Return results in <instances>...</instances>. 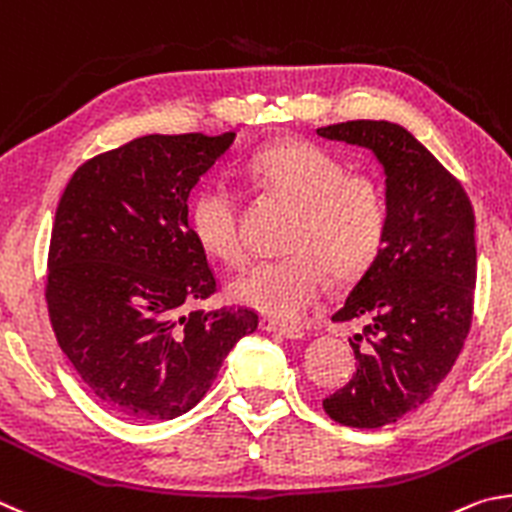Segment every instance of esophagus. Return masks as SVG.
<instances>
[{"label": "esophagus", "mask_w": 512, "mask_h": 512, "mask_svg": "<svg viewBox=\"0 0 512 512\" xmlns=\"http://www.w3.org/2000/svg\"><path fill=\"white\" fill-rule=\"evenodd\" d=\"M261 328L267 330V333H276V335H283V337H288V339L303 337V330L299 326L281 324V321H276V319H261Z\"/></svg>", "instance_id": "obj_1"}]
</instances>
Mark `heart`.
Instances as JSON below:
<instances>
[{
  "label": "heart",
  "mask_w": 512,
  "mask_h": 512,
  "mask_svg": "<svg viewBox=\"0 0 512 512\" xmlns=\"http://www.w3.org/2000/svg\"><path fill=\"white\" fill-rule=\"evenodd\" d=\"M256 191L294 204L281 258L249 263L229 281V297L274 319H299L337 281L362 276L380 256L389 231L382 184L346 164L319 143L283 139L267 143L240 164ZM191 231L206 256L224 265L242 258L238 193L224 179L204 182L188 211Z\"/></svg>",
  "instance_id": "heart-1"
}]
</instances>
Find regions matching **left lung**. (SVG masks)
Wrapping results in <instances>:
<instances>
[{
	"instance_id": "8db88e82",
	"label": "left lung",
	"mask_w": 512,
	"mask_h": 512,
	"mask_svg": "<svg viewBox=\"0 0 512 512\" xmlns=\"http://www.w3.org/2000/svg\"><path fill=\"white\" fill-rule=\"evenodd\" d=\"M317 134L371 148L387 173V240L333 315L364 321L348 339L357 371L324 400L335 423L375 429L423 405L461 355L477 283L474 209L459 179L402 125L346 121Z\"/></svg>"
}]
</instances>
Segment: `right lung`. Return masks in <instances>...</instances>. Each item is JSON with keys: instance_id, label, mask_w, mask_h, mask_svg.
I'll return each mask as SVG.
<instances>
[{"instance_id": "1", "label": "right lung", "mask_w": 512, "mask_h": 512, "mask_svg": "<svg viewBox=\"0 0 512 512\" xmlns=\"http://www.w3.org/2000/svg\"><path fill=\"white\" fill-rule=\"evenodd\" d=\"M231 141L233 132L132 139L78 166L60 197L44 285L51 328L85 387L119 416L184 414L258 328L245 306L182 315L218 292L186 200Z\"/></svg>"}]
</instances>
